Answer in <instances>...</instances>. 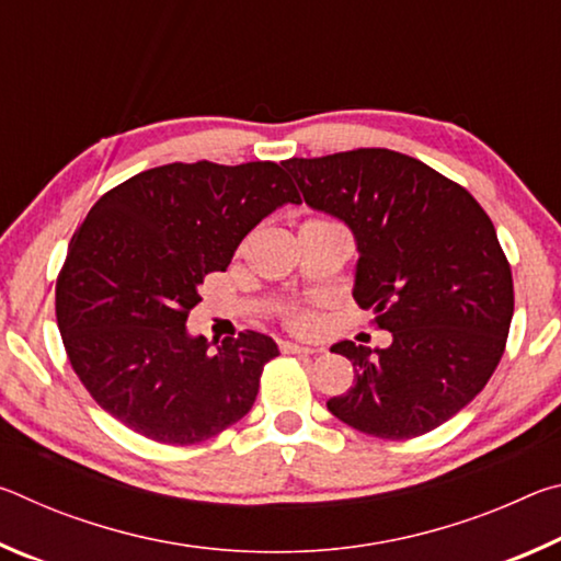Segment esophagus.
I'll return each mask as SVG.
<instances>
[{"label": "esophagus", "instance_id": "esophagus-1", "mask_svg": "<svg viewBox=\"0 0 561 561\" xmlns=\"http://www.w3.org/2000/svg\"><path fill=\"white\" fill-rule=\"evenodd\" d=\"M282 354H301V356H311V354H319V348H311V346H299V344H291V341H284L279 344Z\"/></svg>", "mask_w": 561, "mask_h": 561}]
</instances>
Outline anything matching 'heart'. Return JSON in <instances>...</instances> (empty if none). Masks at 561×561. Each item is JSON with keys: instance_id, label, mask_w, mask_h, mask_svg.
I'll use <instances>...</instances> for the list:
<instances>
[{"instance_id": "1", "label": "heart", "mask_w": 561, "mask_h": 561, "mask_svg": "<svg viewBox=\"0 0 561 561\" xmlns=\"http://www.w3.org/2000/svg\"><path fill=\"white\" fill-rule=\"evenodd\" d=\"M287 324L294 331H301V334H311L319 327V317L309 309H291L287 314Z\"/></svg>"}]
</instances>
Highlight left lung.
Listing matches in <instances>:
<instances>
[{
	"label": "left lung",
	"mask_w": 561,
	"mask_h": 561,
	"mask_svg": "<svg viewBox=\"0 0 561 561\" xmlns=\"http://www.w3.org/2000/svg\"><path fill=\"white\" fill-rule=\"evenodd\" d=\"M284 168L307 205L351 227L354 299L393 334L388 348L331 346L354 364V386L327 408L374 438L438 428L505 354L515 287L495 225L462 185L388 148L289 158Z\"/></svg>",
	"instance_id": "obj_1"
}]
</instances>
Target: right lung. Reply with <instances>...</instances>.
<instances>
[{
  "label": "right lung",
  "mask_w": 561,
  "mask_h": 561,
  "mask_svg": "<svg viewBox=\"0 0 561 561\" xmlns=\"http://www.w3.org/2000/svg\"><path fill=\"white\" fill-rule=\"evenodd\" d=\"M282 165L150 168L108 190L73 232L56 279L66 356L133 433L195 445L250 413L277 344L240 331L213 351L185 321L205 274L225 272L252 227L299 203Z\"/></svg>",
  "instance_id": "1"
}]
</instances>
